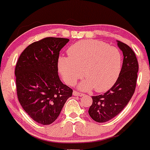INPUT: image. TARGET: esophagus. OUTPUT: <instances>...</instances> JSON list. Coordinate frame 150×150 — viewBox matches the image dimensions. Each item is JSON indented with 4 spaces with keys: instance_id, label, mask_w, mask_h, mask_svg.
Instances as JSON below:
<instances>
[{
    "instance_id": "esophagus-1",
    "label": "esophagus",
    "mask_w": 150,
    "mask_h": 150,
    "mask_svg": "<svg viewBox=\"0 0 150 150\" xmlns=\"http://www.w3.org/2000/svg\"><path fill=\"white\" fill-rule=\"evenodd\" d=\"M73 95H75V96H83L84 94L81 93H79V92H78V91H75V90H74Z\"/></svg>"
}]
</instances>
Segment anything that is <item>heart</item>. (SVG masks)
<instances>
[{
  "label": "heart",
  "instance_id": "heart-1",
  "mask_svg": "<svg viewBox=\"0 0 150 150\" xmlns=\"http://www.w3.org/2000/svg\"><path fill=\"white\" fill-rule=\"evenodd\" d=\"M69 57H60L58 69L62 79L74 85L83 77L87 79L80 84L83 90L106 91L114 85L122 67L121 52L117 47L98 40H83L67 50Z\"/></svg>",
  "mask_w": 150,
  "mask_h": 150
}]
</instances>
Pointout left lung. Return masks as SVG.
<instances>
[{
	"instance_id": "obj_1",
	"label": "left lung",
	"mask_w": 150,
	"mask_h": 150,
	"mask_svg": "<svg viewBox=\"0 0 150 150\" xmlns=\"http://www.w3.org/2000/svg\"><path fill=\"white\" fill-rule=\"evenodd\" d=\"M122 51L123 62L119 77L112 87L103 95L92 96L93 104L88 113L93 120L105 122L124 109L134 93L139 68L137 59L129 46L117 40Z\"/></svg>"
}]
</instances>
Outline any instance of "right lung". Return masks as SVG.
Instances as JSON below:
<instances>
[{"label":"right lung","mask_w":150,"mask_h":150,"mask_svg":"<svg viewBox=\"0 0 150 150\" xmlns=\"http://www.w3.org/2000/svg\"><path fill=\"white\" fill-rule=\"evenodd\" d=\"M69 39L45 38L29 45L15 69L20 104L36 122L47 125L60 115L72 90L58 76L60 51Z\"/></svg>","instance_id":"obj_1"}]
</instances>
